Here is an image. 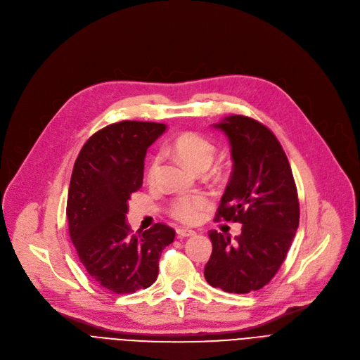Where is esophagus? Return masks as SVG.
Here are the masks:
<instances>
[{"instance_id":"obj_1","label":"esophagus","mask_w":360,"mask_h":360,"mask_svg":"<svg viewBox=\"0 0 360 360\" xmlns=\"http://www.w3.org/2000/svg\"><path fill=\"white\" fill-rule=\"evenodd\" d=\"M176 235H178L179 238H190V236H194V235H195V231L179 228V229H176Z\"/></svg>"}]
</instances>
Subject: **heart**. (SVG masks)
I'll return each instance as SVG.
<instances>
[{"instance_id": "b5f03b06", "label": "heart", "mask_w": 360, "mask_h": 360, "mask_svg": "<svg viewBox=\"0 0 360 360\" xmlns=\"http://www.w3.org/2000/svg\"><path fill=\"white\" fill-rule=\"evenodd\" d=\"M167 151L178 156L186 166L202 172L209 169L216 156V146L197 132H182L172 143L166 147ZM162 158L156 155L150 160L147 166V179L155 181L160 167ZM212 205V200L207 194H191V195H179L172 204H170V216L174 219L185 223L194 224L198 223L204 212Z\"/></svg>"}]
</instances>
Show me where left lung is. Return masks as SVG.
Instances as JSON below:
<instances>
[{
    "label": "left lung",
    "mask_w": 360,
    "mask_h": 360,
    "mask_svg": "<svg viewBox=\"0 0 360 360\" xmlns=\"http://www.w3.org/2000/svg\"><path fill=\"white\" fill-rule=\"evenodd\" d=\"M229 139L233 172L216 220L239 221L235 236L210 231L213 252L204 277L228 293L259 290L285 261L299 226L297 190L288 156L273 131L254 118L232 115L214 125Z\"/></svg>",
    "instance_id": "left-lung-1"
}]
</instances>
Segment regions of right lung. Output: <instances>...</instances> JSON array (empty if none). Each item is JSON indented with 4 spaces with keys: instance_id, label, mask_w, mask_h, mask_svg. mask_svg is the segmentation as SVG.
Masks as SVG:
<instances>
[{
    "instance_id": "obj_1",
    "label": "right lung",
    "mask_w": 360,
    "mask_h": 360,
    "mask_svg": "<svg viewBox=\"0 0 360 360\" xmlns=\"http://www.w3.org/2000/svg\"><path fill=\"white\" fill-rule=\"evenodd\" d=\"M165 124L121 121L99 129L75 159L67 198L68 232L89 276L118 295L153 285L159 258L175 231L156 223L132 233L125 221L128 200L143 185L147 148Z\"/></svg>"
}]
</instances>
